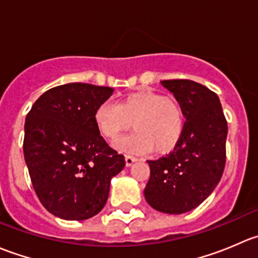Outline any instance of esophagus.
Segmentation results:
<instances>
[{
    "label": "esophagus",
    "instance_id": "34e87169",
    "mask_svg": "<svg viewBox=\"0 0 258 258\" xmlns=\"http://www.w3.org/2000/svg\"><path fill=\"white\" fill-rule=\"evenodd\" d=\"M124 161H126L127 167H131V166L136 162L137 158L134 157V156H126V157H124Z\"/></svg>",
    "mask_w": 258,
    "mask_h": 258
}]
</instances>
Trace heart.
I'll use <instances>...</instances> for the list:
<instances>
[{
    "label": "heart",
    "instance_id": "obj_1",
    "mask_svg": "<svg viewBox=\"0 0 258 258\" xmlns=\"http://www.w3.org/2000/svg\"><path fill=\"white\" fill-rule=\"evenodd\" d=\"M95 123L102 136L114 140L130 127L132 134L114 142L123 153L142 155L153 148L167 153L178 144L184 130L179 103L153 91H139L122 98L118 105L102 102L95 111Z\"/></svg>",
    "mask_w": 258,
    "mask_h": 258
}]
</instances>
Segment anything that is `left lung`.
Wrapping results in <instances>:
<instances>
[{
  "instance_id": "obj_1",
  "label": "left lung",
  "mask_w": 258,
  "mask_h": 258,
  "mask_svg": "<svg viewBox=\"0 0 258 258\" xmlns=\"http://www.w3.org/2000/svg\"><path fill=\"white\" fill-rule=\"evenodd\" d=\"M183 111L184 130L175 150L150 165L145 199L152 209L170 215L201 205L222 177L226 162L227 122L220 98L201 83L166 80Z\"/></svg>"
}]
</instances>
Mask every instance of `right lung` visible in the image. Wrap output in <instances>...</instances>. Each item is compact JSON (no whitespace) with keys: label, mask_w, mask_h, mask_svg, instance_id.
Returning <instances> with one entry per match:
<instances>
[{"label":"right lung","mask_w":258,"mask_h":258,"mask_svg":"<svg viewBox=\"0 0 258 258\" xmlns=\"http://www.w3.org/2000/svg\"><path fill=\"white\" fill-rule=\"evenodd\" d=\"M113 88L67 83L46 91L26 116L23 156L33 188L48 212L83 221L105 207L111 179L124 167L95 123Z\"/></svg>","instance_id":"add662e5"}]
</instances>
